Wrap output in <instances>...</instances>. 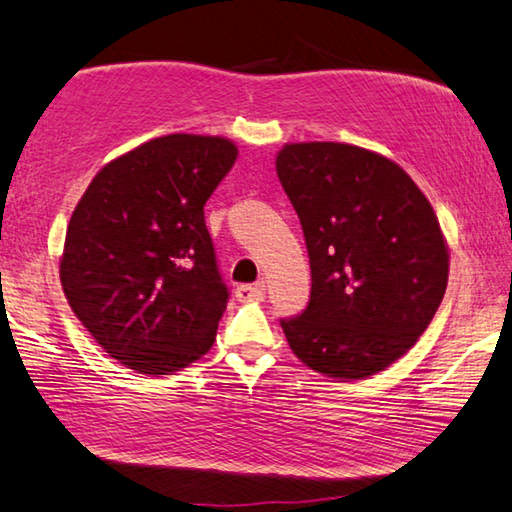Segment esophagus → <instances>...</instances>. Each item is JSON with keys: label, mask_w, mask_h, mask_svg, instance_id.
Listing matches in <instances>:
<instances>
[{"label": "esophagus", "mask_w": 512, "mask_h": 512, "mask_svg": "<svg viewBox=\"0 0 512 512\" xmlns=\"http://www.w3.org/2000/svg\"><path fill=\"white\" fill-rule=\"evenodd\" d=\"M237 297L241 302H255V300H262L264 297V284L257 282V284H239L237 286Z\"/></svg>", "instance_id": "34e87169"}]
</instances>
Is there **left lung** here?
Returning a JSON list of instances; mask_svg holds the SVG:
<instances>
[{"instance_id":"8db88e82","label":"left lung","mask_w":512,"mask_h":512,"mask_svg":"<svg viewBox=\"0 0 512 512\" xmlns=\"http://www.w3.org/2000/svg\"><path fill=\"white\" fill-rule=\"evenodd\" d=\"M277 176L304 230L311 300L282 320L306 367L362 380L410 351L450 273L448 244L401 165L347 143H288Z\"/></svg>"}]
</instances>
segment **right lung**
<instances>
[{
  "instance_id": "obj_1",
  "label": "right lung",
  "mask_w": 512,
  "mask_h": 512,
  "mask_svg": "<svg viewBox=\"0 0 512 512\" xmlns=\"http://www.w3.org/2000/svg\"><path fill=\"white\" fill-rule=\"evenodd\" d=\"M235 161L221 136L152 138L102 167L73 210L62 291L127 369L167 376L215 342L228 288L203 206Z\"/></svg>"
}]
</instances>
